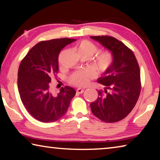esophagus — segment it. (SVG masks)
<instances>
[{
  "instance_id": "1",
  "label": "esophagus",
  "mask_w": 160,
  "mask_h": 160,
  "mask_svg": "<svg viewBox=\"0 0 160 160\" xmlns=\"http://www.w3.org/2000/svg\"><path fill=\"white\" fill-rule=\"evenodd\" d=\"M83 92H84V90L82 88L77 89V93H78V94H82V93H83Z\"/></svg>"
}]
</instances>
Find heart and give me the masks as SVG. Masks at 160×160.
<instances>
[{
  "label": "heart",
  "mask_w": 160,
  "mask_h": 160,
  "mask_svg": "<svg viewBox=\"0 0 160 160\" xmlns=\"http://www.w3.org/2000/svg\"><path fill=\"white\" fill-rule=\"evenodd\" d=\"M75 49L80 56L90 57L98 51L97 46L89 40H82L76 45ZM113 63V55L109 51H100L94 56L92 61L93 68L99 72H104L109 68ZM92 76L91 70H82L75 72L70 78V82L72 85L83 86L86 85Z\"/></svg>",
  "instance_id": "b5f03b06"
}]
</instances>
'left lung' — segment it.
<instances>
[{
  "label": "left lung",
  "instance_id": "obj_1",
  "mask_svg": "<svg viewBox=\"0 0 160 160\" xmlns=\"http://www.w3.org/2000/svg\"><path fill=\"white\" fill-rule=\"evenodd\" d=\"M112 52L113 63L97 82L104 85L90 104L93 114L107 123L122 120L133 109L139 98L141 82L138 63L134 53L123 42L109 36H91Z\"/></svg>",
  "mask_w": 160,
  "mask_h": 160
}]
</instances>
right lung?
Instances as JSON below:
<instances>
[{
  "label": "right lung",
  "instance_id": "add662e5",
  "mask_svg": "<svg viewBox=\"0 0 160 160\" xmlns=\"http://www.w3.org/2000/svg\"><path fill=\"white\" fill-rule=\"evenodd\" d=\"M75 39L42 41L29 51L18 69V87L21 101L28 112L44 123L54 122L65 115L76 92L68 86L55 95L51 92V77L58 72V55Z\"/></svg>",
  "mask_w": 160,
  "mask_h": 160
}]
</instances>
